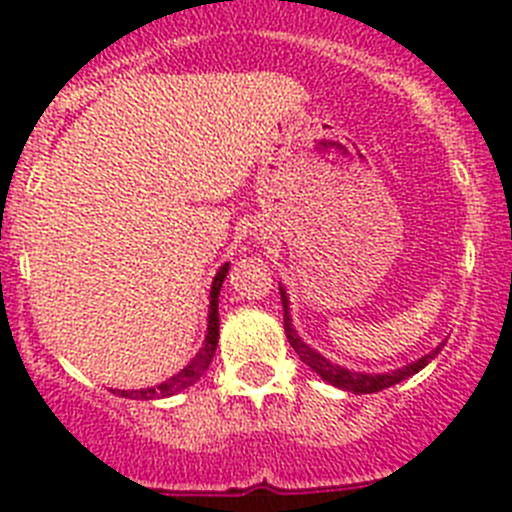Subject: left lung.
Wrapping results in <instances>:
<instances>
[{"label":"left lung","instance_id":"left-lung-1","mask_svg":"<svg viewBox=\"0 0 512 512\" xmlns=\"http://www.w3.org/2000/svg\"><path fill=\"white\" fill-rule=\"evenodd\" d=\"M279 292H282L284 333H287V338H289V346L295 348V354L300 356L302 364L310 366L312 372L318 374L323 382L333 384V387H338V390L354 392V395H372V392H382V390H387V387H392V384H397V382H402V379H408V377H413V374H418L423 366L431 364V359H436L438 351L443 348V343H441L438 348H433L431 354H425L423 359L413 361V364H408V366H402V369H395V372H384V374L351 372V369H346V366L333 364L330 359H325L323 354H318L315 348H310L300 336H297V330L292 328V318H289L287 292H284L282 287H279Z\"/></svg>","mask_w":512,"mask_h":512}]
</instances>
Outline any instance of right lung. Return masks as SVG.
I'll return each instance as SVG.
<instances>
[{
    "label": "right lung",
    "instance_id": "1",
    "mask_svg": "<svg viewBox=\"0 0 512 512\" xmlns=\"http://www.w3.org/2000/svg\"><path fill=\"white\" fill-rule=\"evenodd\" d=\"M228 269H230V264H223L220 266V271L215 274V279H212L210 315H207V336H205V343H202V348H200V354L194 356V359L184 366L182 372L174 374V377L166 379V382L156 384V387H146V390H117V395L133 397V400H156V397H171V395H176V392H182V390H187V387H192V384L207 372V366H210L212 356H215L217 336H220L217 295H220V287H223L225 277H228Z\"/></svg>",
    "mask_w": 512,
    "mask_h": 512
}]
</instances>
